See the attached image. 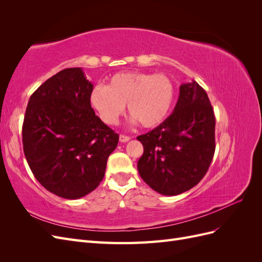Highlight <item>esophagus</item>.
<instances>
[{
  "mask_svg": "<svg viewBox=\"0 0 262 262\" xmlns=\"http://www.w3.org/2000/svg\"><path fill=\"white\" fill-rule=\"evenodd\" d=\"M130 137H128V136H123V134H120V137H119V140H120V142L121 143H125V142H128V141H130Z\"/></svg>",
  "mask_w": 262,
  "mask_h": 262,
  "instance_id": "1",
  "label": "esophagus"
}]
</instances>
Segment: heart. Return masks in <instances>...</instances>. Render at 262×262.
Masks as SVG:
<instances>
[{
  "instance_id": "heart-1",
  "label": "heart",
  "mask_w": 262,
  "mask_h": 262,
  "mask_svg": "<svg viewBox=\"0 0 262 262\" xmlns=\"http://www.w3.org/2000/svg\"><path fill=\"white\" fill-rule=\"evenodd\" d=\"M175 100V86L164 74L124 72L115 74L106 86L94 87L91 106L106 124H116L124 112L132 123L154 128L168 117Z\"/></svg>"
}]
</instances>
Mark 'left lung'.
<instances>
[{"mask_svg": "<svg viewBox=\"0 0 262 262\" xmlns=\"http://www.w3.org/2000/svg\"><path fill=\"white\" fill-rule=\"evenodd\" d=\"M137 139L144 147L138 170L150 188L164 195L193 188L215 150V117L207 93L195 81L181 84L172 114Z\"/></svg>", "mask_w": 262, "mask_h": 262, "instance_id": "8db88e82", "label": "left lung"}]
</instances>
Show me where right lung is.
Segmentation results:
<instances>
[{
  "mask_svg": "<svg viewBox=\"0 0 262 262\" xmlns=\"http://www.w3.org/2000/svg\"><path fill=\"white\" fill-rule=\"evenodd\" d=\"M94 85L81 68L47 80L31 95L23 123V147L36 179L55 195L80 199L105 176L119 136L95 115Z\"/></svg>",
  "mask_w": 262,
  "mask_h": 262,
  "instance_id": "add662e5",
  "label": "right lung"
}]
</instances>
